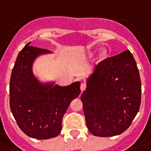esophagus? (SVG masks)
Listing matches in <instances>:
<instances>
[{
	"mask_svg": "<svg viewBox=\"0 0 151 151\" xmlns=\"http://www.w3.org/2000/svg\"><path fill=\"white\" fill-rule=\"evenodd\" d=\"M80 88H81V92H82V91L86 90V84L83 83V82L81 84Z\"/></svg>",
	"mask_w": 151,
	"mask_h": 151,
	"instance_id": "obj_1",
	"label": "esophagus"
}]
</instances>
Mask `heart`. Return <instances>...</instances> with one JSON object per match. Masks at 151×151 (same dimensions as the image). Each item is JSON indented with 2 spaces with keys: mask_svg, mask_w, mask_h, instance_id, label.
<instances>
[{
  "mask_svg": "<svg viewBox=\"0 0 151 151\" xmlns=\"http://www.w3.org/2000/svg\"><path fill=\"white\" fill-rule=\"evenodd\" d=\"M96 52V50H94V51H93V52H91L90 53V55L91 56H93V55L95 54V53ZM106 55H107V51L105 50H102V52H101V57L102 58H105L106 57Z\"/></svg>",
  "mask_w": 151,
  "mask_h": 151,
  "instance_id": "1",
  "label": "heart"
}]
</instances>
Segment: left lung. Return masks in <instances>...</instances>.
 Instances as JSON below:
<instances>
[{"label": "left lung", "mask_w": 151, "mask_h": 151, "mask_svg": "<svg viewBox=\"0 0 151 151\" xmlns=\"http://www.w3.org/2000/svg\"><path fill=\"white\" fill-rule=\"evenodd\" d=\"M81 96L88 131L109 137L125 132L139 110L141 80L129 50L95 66Z\"/></svg>", "instance_id": "1"}]
</instances>
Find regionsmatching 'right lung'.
Listing matches in <instances>:
<instances>
[{
    "instance_id": "obj_1",
    "label": "right lung",
    "mask_w": 151,
    "mask_h": 151,
    "mask_svg": "<svg viewBox=\"0 0 151 151\" xmlns=\"http://www.w3.org/2000/svg\"><path fill=\"white\" fill-rule=\"evenodd\" d=\"M50 50L30 46L19 51L12 69L9 86L10 109L19 127L27 136L48 139L62 130L64 114L81 93L79 81L59 86L41 83L32 72L35 59Z\"/></svg>"
}]
</instances>
